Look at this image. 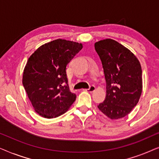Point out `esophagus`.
I'll return each mask as SVG.
<instances>
[{"instance_id":"34e87169","label":"esophagus","mask_w":159,"mask_h":159,"mask_svg":"<svg viewBox=\"0 0 159 159\" xmlns=\"http://www.w3.org/2000/svg\"><path fill=\"white\" fill-rule=\"evenodd\" d=\"M95 90V87L94 85H90V88L88 89H84V91H87V92H89V93H91V92H93Z\"/></svg>"}]
</instances>
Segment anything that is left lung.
Segmentation results:
<instances>
[{
  "label": "left lung",
  "mask_w": 159,
  "mask_h": 159,
  "mask_svg": "<svg viewBox=\"0 0 159 159\" xmlns=\"http://www.w3.org/2000/svg\"><path fill=\"white\" fill-rule=\"evenodd\" d=\"M95 49L106 82V98L98 108L111 119L123 118L137 105L142 93L140 61L129 49L112 39L96 42Z\"/></svg>",
  "instance_id": "1"
}]
</instances>
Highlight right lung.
Listing matches in <instances>:
<instances>
[{"instance_id": "add662e5", "label": "right lung", "mask_w": 159, "mask_h": 159, "mask_svg": "<svg viewBox=\"0 0 159 159\" xmlns=\"http://www.w3.org/2000/svg\"><path fill=\"white\" fill-rule=\"evenodd\" d=\"M82 43L57 39L39 47L28 58L22 83L34 109L47 119L64 114L76 100L69 90L66 66Z\"/></svg>"}]
</instances>
